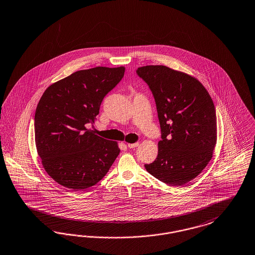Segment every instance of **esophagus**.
<instances>
[{
  "mask_svg": "<svg viewBox=\"0 0 255 255\" xmlns=\"http://www.w3.org/2000/svg\"><path fill=\"white\" fill-rule=\"evenodd\" d=\"M127 146H128L130 149H132V148H135V147H137V146H138V143H128V144H127Z\"/></svg>",
  "mask_w": 255,
  "mask_h": 255,
  "instance_id": "1",
  "label": "esophagus"
}]
</instances>
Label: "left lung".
<instances>
[{
  "instance_id": "left-lung-1",
  "label": "left lung",
  "mask_w": 255,
  "mask_h": 255,
  "mask_svg": "<svg viewBox=\"0 0 255 255\" xmlns=\"http://www.w3.org/2000/svg\"><path fill=\"white\" fill-rule=\"evenodd\" d=\"M156 104L161 128L158 153L147 172L167 185L195 178L211 161L217 138L214 102L203 84L164 65L138 67Z\"/></svg>"
}]
</instances>
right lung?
<instances>
[{"label":"right lung","instance_id":"1","mask_svg":"<svg viewBox=\"0 0 255 255\" xmlns=\"http://www.w3.org/2000/svg\"><path fill=\"white\" fill-rule=\"evenodd\" d=\"M125 67L98 66L71 74L44 91L35 112V142L45 172L61 186L81 191L105 176L121 152L118 142L86 128Z\"/></svg>","mask_w":255,"mask_h":255}]
</instances>
